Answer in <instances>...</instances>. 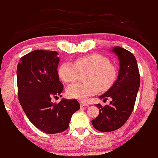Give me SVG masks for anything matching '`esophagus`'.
Wrapping results in <instances>:
<instances>
[{
	"mask_svg": "<svg viewBox=\"0 0 158 158\" xmlns=\"http://www.w3.org/2000/svg\"><path fill=\"white\" fill-rule=\"evenodd\" d=\"M80 106H89V104L88 103H86L85 102H80Z\"/></svg>",
	"mask_w": 158,
	"mask_h": 158,
	"instance_id": "obj_1",
	"label": "esophagus"
}]
</instances>
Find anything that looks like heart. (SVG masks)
I'll return each mask as SVG.
<instances>
[{
  "instance_id": "b5f03b06",
  "label": "heart",
  "mask_w": 158,
  "mask_h": 158,
  "mask_svg": "<svg viewBox=\"0 0 158 158\" xmlns=\"http://www.w3.org/2000/svg\"><path fill=\"white\" fill-rule=\"evenodd\" d=\"M84 74L85 83H76L67 89V96L85 100L89 96L100 91H107L116 80L117 72L109 59L98 53L77 58L74 64L64 62L59 67L58 75L65 83H71Z\"/></svg>"
}]
</instances>
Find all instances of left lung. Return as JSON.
<instances>
[{
  "mask_svg": "<svg viewBox=\"0 0 158 158\" xmlns=\"http://www.w3.org/2000/svg\"><path fill=\"white\" fill-rule=\"evenodd\" d=\"M112 52L118 56L120 64L116 81L99 98H111L109 105H96L100 109L98 117L91 121L95 129L102 132L117 130L126 123L134 108L139 88V73L134 55L120 47H114Z\"/></svg>",
  "mask_w": 158,
  "mask_h": 158,
  "instance_id": "left-lung-1",
  "label": "left lung"
}]
</instances>
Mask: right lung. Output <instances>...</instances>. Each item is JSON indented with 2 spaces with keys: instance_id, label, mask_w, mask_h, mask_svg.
<instances>
[{
  "instance_id": "add662e5",
  "label": "right lung",
  "mask_w": 158,
  "mask_h": 158,
  "mask_svg": "<svg viewBox=\"0 0 158 158\" xmlns=\"http://www.w3.org/2000/svg\"><path fill=\"white\" fill-rule=\"evenodd\" d=\"M58 55L54 51L34 50L20 59L16 72L18 95L24 112L35 127L50 134L66 130L71 116L80 109L76 99L52 102L53 96H60L63 91L57 71Z\"/></svg>"
}]
</instances>
